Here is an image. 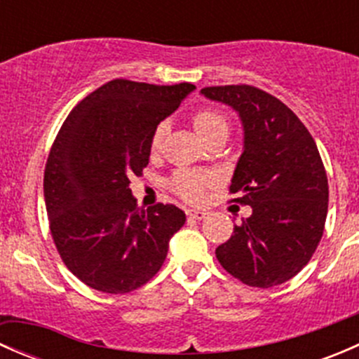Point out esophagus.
Wrapping results in <instances>:
<instances>
[{"instance_id":"esophagus-1","label":"esophagus","mask_w":359,"mask_h":359,"mask_svg":"<svg viewBox=\"0 0 359 359\" xmlns=\"http://www.w3.org/2000/svg\"><path fill=\"white\" fill-rule=\"evenodd\" d=\"M187 215H189L191 219L203 220L206 215H208V212H206V210H194V208H189V210H187Z\"/></svg>"}]
</instances>
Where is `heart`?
I'll list each match as a JSON object with an SVG mask.
<instances>
[{
  "label": "heart",
  "mask_w": 359,
  "mask_h": 359,
  "mask_svg": "<svg viewBox=\"0 0 359 359\" xmlns=\"http://www.w3.org/2000/svg\"><path fill=\"white\" fill-rule=\"evenodd\" d=\"M194 130L201 139L208 137L210 133L219 132V130H227L226 116L220 114L215 109H201L194 114L193 118ZM166 133V123H159L154 128L153 137H151V149L153 153L159 151L163 139ZM213 184V179L210 173L198 172V170H179L172 179V189L179 194L180 198L187 201H201L205 198L206 187Z\"/></svg>",
  "instance_id": "heart-1"
}]
</instances>
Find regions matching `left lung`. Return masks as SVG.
<instances>
[{
  "label": "left lung",
  "mask_w": 359,
  "mask_h": 359,
  "mask_svg": "<svg viewBox=\"0 0 359 359\" xmlns=\"http://www.w3.org/2000/svg\"><path fill=\"white\" fill-rule=\"evenodd\" d=\"M201 95L236 111L243 151L231 193L252 215L219 245L220 266L245 285L269 288L295 276L323 236L328 180L316 142L281 100L255 86H208Z\"/></svg>",
  "instance_id": "1"
}]
</instances>
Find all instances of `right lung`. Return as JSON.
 I'll use <instances>...</instances> for the list:
<instances>
[{"mask_svg": "<svg viewBox=\"0 0 359 359\" xmlns=\"http://www.w3.org/2000/svg\"><path fill=\"white\" fill-rule=\"evenodd\" d=\"M194 90L112 79L64 121L45 168L46 213L64 264L93 290L147 283L186 222L175 205L137 206L130 179L149 163L154 128Z\"/></svg>", "mask_w": 359, "mask_h": 359, "instance_id": "1", "label": "right lung"}]
</instances>
